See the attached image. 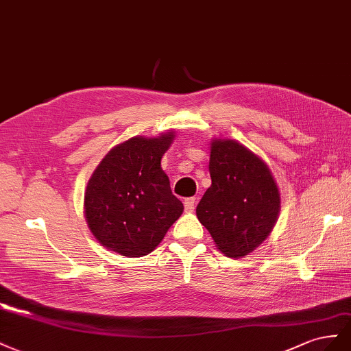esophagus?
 Wrapping results in <instances>:
<instances>
[{"mask_svg": "<svg viewBox=\"0 0 351 351\" xmlns=\"http://www.w3.org/2000/svg\"><path fill=\"white\" fill-rule=\"evenodd\" d=\"M184 206H185V212H186V213H193L194 208H195V197L186 198Z\"/></svg>", "mask_w": 351, "mask_h": 351, "instance_id": "34e87169", "label": "esophagus"}]
</instances>
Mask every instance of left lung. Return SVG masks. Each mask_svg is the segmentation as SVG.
Masks as SVG:
<instances>
[{
  "instance_id": "8db88e82",
  "label": "left lung",
  "mask_w": 351,
  "mask_h": 351,
  "mask_svg": "<svg viewBox=\"0 0 351 351\" xmlns=\"http://www.w3.org/2000/svg\"><path fill=\"white\" fill-rule=\"evenodd\" d=\"M212 185L197 206V217L228 257H244L272 232L281 195L269 166L234 139L210 141Z\"/></svg>"
}]
</instances>
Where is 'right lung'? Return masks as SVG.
<instances>
[{
  "label": "right lung",
  "instance_id": "add662e5",
  "mask_svg": "<svg viewBox=\"0 0 351 351\" xmlns=\"http://www.w3.org/2000/svg\"><path fill=\"white\" fill-rule=\"evenodd\" d=\"M175 131L136 135L113 147L89 178L84 213L89 231L106 248L143 257L163 241L184 204L172 194L162 157Z\"/></svg>",
  "mask_w": 351,
  "mask_h": 351
}]
</instances>
